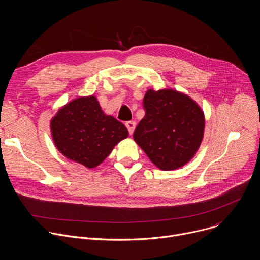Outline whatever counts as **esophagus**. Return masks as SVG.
Segmentation results:
<instances>
[{
    "mask_svg": "<svg viewBox=\"0 0 260 260\" xmlns=\"http://www.w3.org/2000/svg\"><path fill=\"white\" fill-rule=\"evenodd\" d=\"M125 126L127 127L128 133L132 135L134 133L135 128H136V122L135 121H127V122H125Z\"/></svg>",
    "mask_w": 260,
    "mask_h": 260,
    "instance_id": "34e87169",
    "label": "esophagus"
}]
</instances>
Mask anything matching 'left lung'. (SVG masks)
<instances>
[{
    "label": "left lung",
    "mask_w": 260,
    "mask_h": 260,
    "mask_svg": "<svg viewBox=\"0 0 260 260\" xmlns=\"http://www.w3.org/2000/svg\"><path fill=\"white\" fill-rule=\"evenodd\" d=\"M145 116L134 132L135 142L162 171L186 165L204 138L205 115L188 95L174 89H148Z\"/></svg>",
    "instance_id": "obj_1"
}]
</instances>
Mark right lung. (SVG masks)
<instances>
[{"label":"right lung","instance_id":"obj_1","mask_svg":"<svg viewBox=\"0 0 260 260\" xmlns=\"http://www.w3.org/2000/svg\"><path fill=\"white\" fill-rule=\"evenodd\" d=\"M50 131L57 150L88 169L101 165L115 145L128 137L123 123L106 115L93 95L61 107L50 121Z\"/></svg>","mask_w":260,"mask_h":260}]
</instances>
